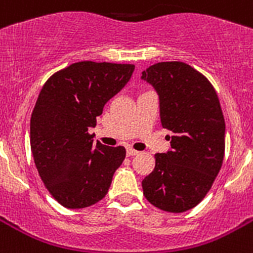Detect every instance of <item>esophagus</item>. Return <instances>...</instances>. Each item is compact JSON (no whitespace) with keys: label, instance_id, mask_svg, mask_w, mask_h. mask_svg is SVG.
Segmentation results:
<instances>
[{"label":"esophagus","instance_id":"34e87169","mask_svg":"<svg viewBox=\"0 0 253 253\" xmlns=\"http://www.w3.org/2000/svg\"><path fill=\"white\" fill-rule=\"evenodd\" d=\"M126 153H127V156H128V157H131V156H136L137 153H139V152L135 151V149H132V148H131V147H127Z\"/></svg>","mask_w":253,"mask_h":253}]
</instances>
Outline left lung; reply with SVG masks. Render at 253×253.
I'll use <instances>...</instances> for the list:
<instances>
[{
	"label": "left lung",
	"mask_w": 253,
	"mask_h": 253,
	"mask_svg": "<svg viewBox=\"0 0 253 253\" xmlns=\"http://www.w3.org/2000/svg\"><path fill=\"white\" fill-rule=\"evenodd\" d=\"M159 94L160 118L171 131L170 149L155 156L141 186L152 205L182 213L205 198L225 153V120L209 80L183 62H160L141 73Z\"/></svg>",
	"instance_id": "1"
}]
</instances>
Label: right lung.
<instances>
[{
    "instance_id": "add662e5",
    "label": "right lung",
    "mask_w": 253,
    "mask_h": 253,
    "mask_svg": "<svg viewBox=\"0 0 253 253\" xmlns=\"http://www.w3.org/2000/svg\"><path fill=\"white\" fill-rule=\"evenodd\" d=\"M133 70L121 63H73L49 78L39 94L31 116V151L41 180L65 208H87L105 198L126 157L123 147L94 144L88 130Z\"/></svg>"
}]
</instances>
